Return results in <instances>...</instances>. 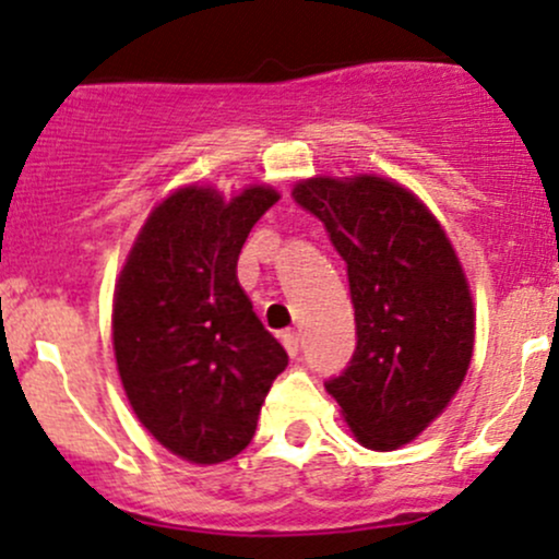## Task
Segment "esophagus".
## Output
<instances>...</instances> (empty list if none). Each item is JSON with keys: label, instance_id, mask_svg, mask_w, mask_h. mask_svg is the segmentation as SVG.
<instances>
[{"label": "esophagus", "instance_id": "esophagus-1", "mask_svg": "<svg viewBox=\"0 0 559 559\" xmlns=\"http://www.w3.org/2000/svg\"><path fill=\"white\" fill-rule=\"evenodd\" d=\"M282 346H285V350L290 356H298V350H300V335L296 330H287V332H282Z\"/></svg>", "mask_w": 559, "mask_h": 559}]
</instances>
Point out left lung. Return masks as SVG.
I'll return each instance as SVG.
<instances>
[{
	"instance_id": "1",
	"label": "left lung",
	"mask_w": 559,
	"mask_h": 559,
	"mask_svg": "<svg viewBox=\"0 0 559 559\" xmlns=\"http://www.w3.org/2000/svg\"><path fill=\"white\" fill-rule=\"evenodd\" d=\"M293 198L348 269L356 350L324 388L364 447H404L447 409L473 359L462 263L436 216L391 179H304Z\"/></svg>"
}]
</instances>
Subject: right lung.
<instances>
[{
  "mask_svg": "<svg viewBox=\"0 0 559 559\" xmlns=\"http://www.w3.org/2000/svg\"><path fill=\"white\" fill-rule=\"evenodd\" d=\"M277 200L261 185L229 203L211 187H181L150 213L118 277L112 348L131 409L195 465L248 447L287 367L237 282L250 229Z\"/></svg>",
  "mask_w": 559,
  "mask_h": 559,
  "instance_id": "1",
  "label": "right lung"
}]
</instances>
